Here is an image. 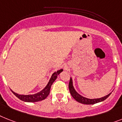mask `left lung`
Returning <instances> with one entry per match:
<instances>
[{
    "label": "left lung",
    "instance_id": "1",
    "mask_svg": "<svg viewBox=\"0 0 122 122\" xmlns=\"http://www.w3.org/2000/svg\"><path fill=\"white\" fill-rule=\"evenodd\" d=\"M68 88H69V90H70V94L72 95V96L73 97V98L77 100V102H80L81 103H83V104H86V105H92L95 104V103H98V102H102L103 100H105V99L108 98V97L110 96V95L111 94V93L108 94L106 96L103 97H102V98H95V99H89V98H85V97H83L81 96L80 95H79L77 92L75 91L74 88H73V83H72V79L70 78V81H69V84H68Z\"/></svg>",
    "mask_w": 122,
    "mask_h": 122
}]
</instances>
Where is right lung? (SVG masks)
Instances as JSON below:
<instances>
[{
  "instance_id": "add662e5",
  "label": "right lung",
  "mask_w": 122,
  "mask_h": 122,
  "mask_svg": "<svg viewBox=\"0 0 122 122\" xmlns=\"http://www.w3.org/2000/svg\"><path fill=\"white\" fill-rule=\"evenodd\" d=\"M63 71L62 69L61 70H59L58 71H57L56 72L53 73V75H52V77L50 78V80H49V83L47 85V86H45V88L41 91L39 93H36V94H34V95H19L17 93H15L12 90L11 91L12 92V93H14V95H15L17 98H19V99L22 100L24 102H36L41 101V100H43L47 98V96L49 95V93H50V88H51V86L53 84V83L54 82L56 78L57 77V75H59V73L60 72H62Z\"/></svg>"
}]
</instances>
